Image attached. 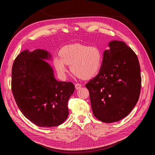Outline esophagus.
<instances>
[{
	"mask_svg": "<svg viewBox=\"0 0 155 155\" xmlns=\"http://www.w3.org/2000/svg\"><path fill=\"white\" fill-rule=\"evenodd\" d=\"M81 87V84H79V83H76V85H75V88H76V90H79V89H80Z\"/></svg>",
	"mask_w": 155,
	"mask_h": 155,
	"instance_id": "esophagus-1",
	"label": "esophagus"
}]
</instances>
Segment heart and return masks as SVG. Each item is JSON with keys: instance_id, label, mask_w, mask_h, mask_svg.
<instances>
[{"instance_id": "b5f03b06", "label": "heart", "mask_w": 155, "mask_h": 155, "mask_svg": "<svg viewBox=\"0 0 155 155\" xmlns=\"http://www.w3.org/2000/svg\"><path fill=\"white\" fill-rule=\"evenodd\" d=\"M60 58L54 59V65L59 76L64 78L67 65L79 78L88 79L99 72L102 63V55L96 46L81 44L64 46L59 51Z\"/></svg>"}]
</instances>
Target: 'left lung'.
I'll use <instances>...</instances> for the list:
<instances>
[{
	"instance_id": "1",
	"label": "left lung",
	"mask_w": 155,
	"mask_h": 155,
	"mask_svg": "<svg viewBox=\"0 0 155 155\" xmlns=\"http://www.w3.org/2000/svg\"><path fill=\"white\" fill-rule=\"evenodd\" d=\"M108 45L99 73L85 87L94 115L112 123L124 119L137 104L142 79L137 56L125 42L111 41Z\"/></svg>"
}]
</instances>
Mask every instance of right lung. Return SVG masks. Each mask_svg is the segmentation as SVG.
I'll return each mask as SVG.
<instances>
[{"instance_id": "1", "label": "right lung", "mask_w": 155, "mask_h": 155, "mask_svg": "<svg viewBox=\"0 0 155 155\" xmlns=\"http://www.w3.org/2000/svg\"><path fill=\"white\" fill-rule=\"evenodd\" d=\"M45 60H51V55L42 49L25 50L18 54L12 67V90L27 119L41 127H51L67 119L68 101L75 87L56 80L52 67Z\"/></svg>"}]
</instances>
